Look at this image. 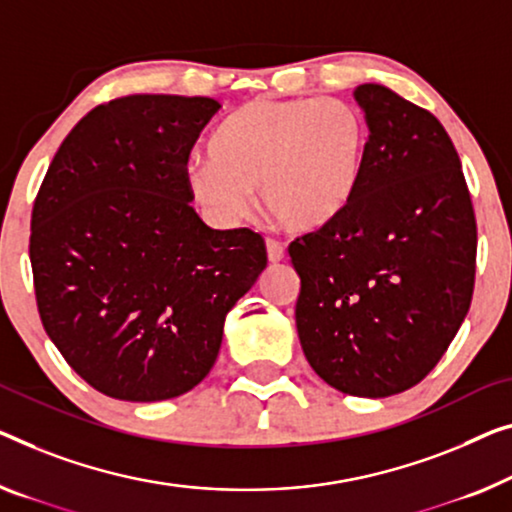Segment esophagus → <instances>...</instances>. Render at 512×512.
<instances>
[{"label": "esophagus", "mask_w": 512, "mask_h": 512, "mask_svg": "<svg viewBox=\"0 0 512 512\" xmlns=\"http://www.w3.org/2000/svg\"><path fill=\"white\" fill-rule=\"evenodd\" d=\"M266 255H269V262H282L285 259V248H282V243L269 239L266 241Z\"/></svg>", "instance_id": "34e87169"}]
</instances>
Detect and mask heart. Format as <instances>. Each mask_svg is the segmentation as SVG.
I'll use <instances>...</instances> for the list:
<instances>
[{
  "label": "heart",
  "instance_id": "heart-1",
  "mask_svg": "<svg viewBox=\"0 0 512 512\" xmlns=\"http://www.w3.org/2000/svg\"><path fill=\"white\" fill-rule=\"evenodd\" d=\"M368 121L342 98H255L232 112L193 158L188 193L218 225H234L259 190L289 232L331 225L352 204L368 156Z\"/></svg>",
  "mask_w": 512,
  "mask_h": 512
}]
</instances>
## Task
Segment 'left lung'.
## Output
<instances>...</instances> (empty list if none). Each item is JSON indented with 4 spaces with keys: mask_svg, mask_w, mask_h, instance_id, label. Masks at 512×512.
<instances>
[{
    "mask_svg": "<svg viewBox=\"0 0 512 512\" xmlns=\"http://www.w3.org/2000/svg\"><path fill=\"white\" fill-rule=\"evenodd\" d=\"M370 137L342 216L289 243L296 331L312 370L358 398L416 386L467 317L476 216L460 156L432 112L358 85Z\"/></svg>",
    "mask_w": 512,
    "mask_h": 512,
    "instance_id": "left-lung-1",
    "label": "left lung"
}]
</instances>
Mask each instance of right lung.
<instances>
[{
	"mask_svg": "<svg viewBox=\"0 0 512 512\" xmlns=\"http://www.w3.org/2000/svg\"><path fill=\"white\" fill-rule=\"evenodd\" d=\"M218 110L204 96L114 98L75 124L38 188V315L110 398L170 400L200 384L227 312L266 269L262 236L211 230L190 207V151Z\"/></svg>",
	"mask_w": 512,
	"mask_h": 512,
	"instance_id": "obj_1",
	"label": "right lung"
}]
</instances>
